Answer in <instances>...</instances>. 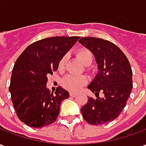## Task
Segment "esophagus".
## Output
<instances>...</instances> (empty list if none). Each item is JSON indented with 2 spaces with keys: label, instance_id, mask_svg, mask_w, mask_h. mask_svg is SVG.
I'll list each match as a JSON object with an SVG mask.
<instances>
[{
  "label": "esophagus",
  "instance_id": "1",
  "mask_svg": "<svg viewBox=\"0 0 146 146\" xmlns=\"http://www.w3.org/2000/svg\"><path fill=\"white\" fill-rule=\"evenodd\" d=\"M70 96H71V97H75L76 94L75 93V92H70Z\"/></svg>",
  "mask_w": 146,
  "mask_h": 146
}]
</instances>
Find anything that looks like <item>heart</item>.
<instances>
[{
  "mask_svg": "<svg viewBox=\"0 0 146 146\" xmlns=\"http://www.w3.org/2000/svg\"><path fill=\"white\" fill-rule=\"evenodd\" d=\"M76 56L84 66H89L93 61V55L91 51L87 48H80L76 51ZM67 56L64 55L58 62V70L62 71L65 69L66 64ZM88 82V79L85 76H74V75H67L62 80V85L70 92H77L78 90L84 86Z\"/></svg>",
  "mask_w": 146,
  "mask_h": 146,
  "instance_id": "heart-1",
  "label": "heart"
}]
</instances>
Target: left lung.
<instances>
[{
	"instance_id": "1",
	"label": "left lung",
	"mask_w": 146,
	"mask_h": 146,
	"mask_svg": "<svg viewBox=\"0 0 146 146\" xmlns=\"http://www.w3.org/2000/svg\"><path fill=\"white\" fill-rule=\"evenodd\" d=\"M79 43L94 54L98 73L88 88L97 98L88 97L81 108L84 119L92 125H99L117 118L131 95L132 70L127 58L116 44L96 37H82ZM104 96L98 97L99 92Z\"/></svg>"
}]
</instances>
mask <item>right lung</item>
I'll list each match as a JSON object with an SVG mask.
<instances>
[{
  "label": "right lung",
  "mask_w": 146,
  "mask_h": 146,
  "mask_svg": "<svg viewBox=\"0 0 146 146\" xmlns=\"http://www.w3.org/2000/svg\"><path fill=\"white\" fill-rule=\"evenodd\" d=\"M79 36H52L29 45L12 70L9 92L15 113L22 122L32 127L53 123L60 105L69 92L58 87L53 94L47 88L48 76L58 70V62Z\"/></svg>",
  "instance_id": "right-lung-1"
}]
</instances>
